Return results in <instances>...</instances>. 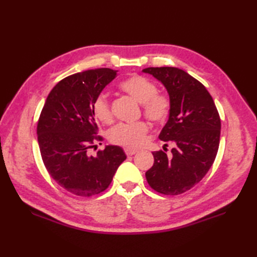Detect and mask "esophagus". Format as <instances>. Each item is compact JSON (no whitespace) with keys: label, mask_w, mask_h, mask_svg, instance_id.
Wrapping results in <instances>:
<instances>
[{"label":"esophagus","mask_w":257,"mask_h":257,"mask_svg":"<svg viewBox=\"0 0 257 257\" xmlns=\"http://www.w3.org/2000/svg\"><path fill=\"white\" fill-rule=\"evenodd\" d=\"M124 152H125V155L127 156H134V155H136L138 152V150H135V149H129V148H125L124 149Z\"/></svg>","instance_id":"1"}]
</instances>
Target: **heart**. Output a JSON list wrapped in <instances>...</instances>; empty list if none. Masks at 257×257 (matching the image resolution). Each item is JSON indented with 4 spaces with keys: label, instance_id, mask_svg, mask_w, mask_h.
I'll use <instances>...</instances> for the list:
<instances>
[{
    "label": "heart",
    "instance_id": "obj_1",
    "mask_svg": "<svg viewBox=\"0 0 257 257\" xmlns=\"http://www.w3.org/2000/svg\"><path fill=\"white\" fill-rule=\"evenodd\" d=\"M120 89L127 92L136 100L143 103L147 118L155 122L166 121L170 113V99L165 94H159L154 81L145 76L133 75L119 84ZM94 116L102 123H109L112 120L110 105L105 95H99L92 102ZM148 133V124L144 121L134 123H118L109 130L108 139L113 145L125 148H138L145 143Z\"/></svg>",
    "mask_w": 257,
    "mask_h": 257
}]
</instances>
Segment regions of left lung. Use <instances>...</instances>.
<instances>
[{
	"label": "left lung",
	"instance_id": "obj_1",
	"mask_svg": "<svg viewBox=\"0 0 257 257\" xmlns=\"http://www.w3.org/2000/svg\"><path fill=\"white\" fill-rule=\"evenodd\" d=\"M143 72L166 87L171 107L159 139L176 144L171 157L162 150L152 152L155 162L146 172L147 181L159 193L181 194L199 183L215 160L221 134L219 112L205 87L184 70L149 67Z\"/></svg>",
	"mask_w": 257,
	"mask_h": 257
}]
</instances>
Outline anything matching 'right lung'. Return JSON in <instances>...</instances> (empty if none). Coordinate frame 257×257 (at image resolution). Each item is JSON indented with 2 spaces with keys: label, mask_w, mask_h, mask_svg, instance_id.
I'll return each instance as SVG.
<instances>
[{
  "label": "right lung",
  "mask_w": 257,
  "mask_h": 257,
  "mask_svg": "<svg viewBox=\"0 0 257 257\" xmlns=\"http://www.w3.org/2000/svg\"><path fill=\"white\" fill-rule=\"evenodd\" d=\"M118 70L89 69L62 79L51 90L37 123V139L48 173L68 192L91 196L105 191L125 160L121 147L109 145L97 155L92 102L117 77Z\"/></svg>",
  "instance_id": "right-lung-1"
}]
</instances>
